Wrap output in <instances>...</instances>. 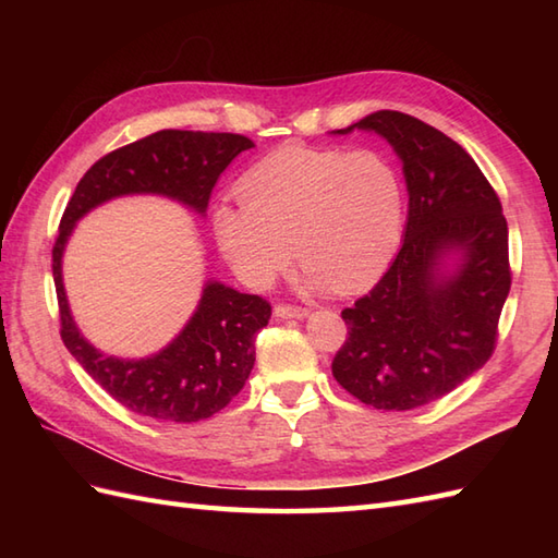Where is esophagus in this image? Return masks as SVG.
Segmentation results:
<instances>
[{"mask_svg": "<svg viewBox=\"0 0 558 558\" xmlns=\"http://www.w3.org/2000/svg\"><path fill=\"white\" fill-rule=\"evenodd\" d=\"M276 318H306L310 316V310H302V306H290V304H278L272 310Z\"/></svg>", "mask_w": 558, "mask_h": 558, "instance_id": "esophagus-1", "label": "esophagus"}]
</instances>
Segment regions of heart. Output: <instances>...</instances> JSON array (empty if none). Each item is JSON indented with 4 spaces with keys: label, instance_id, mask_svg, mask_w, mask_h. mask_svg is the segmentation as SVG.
I'll list each match as a JSON object with an SVG mask.
<instances>
[{
    "label": "heart",
    "instance_id": "b5f03b06",
    "mask_svg": "<svg viewBox=\"0 0 558 558\" xmlns=\"http://www.w3.org/2000/svg\"><path fill=\"white\" fill-rule=\"evenodd\" d=\"M240 198L216 208L213 232L254 290L292 266V245L310 290H364L390 264L405 222L400 174L374 148H278L242 177Z\"/></svg>",
    "mask_w": 558,
    "mask_h": 558
}]
</instances>
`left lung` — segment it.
<instances>
[{
  "label": "left lung",
  "mask_w": 558,
  "mask_h": 558,
  "mask_svg": "<svg viewBox=\"0 0 558 558\" xmlns=\"http://www.w3.org/2000/svg\"><path fill=\"white\" fill-rule=\"evenodd\" d=\"M393 146L408 184L405 240L386 276L342 312L336 381L376 410H414L482 369L511 290L508 225L487 177L453 138L378 110L348 129Z\"/></svg>",
  "instance_id": "obj_1"
}]
</instances>
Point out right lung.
<instances>
[{
    "instance_id": "add662e5",
    "label": "right lung",
    "mask_w": 558,
    "mask_h": 558,
    "mask_svg": "<svg viewBox=\"0 0 558 558\" xmlns=\"http://www.w3.org/2000/svg\"><path fill=\"white\" fill-rule=\"evenodd\" d=\"M248 148H254V141L240 134L162 129L93 165L81 177L59 222L52 276L64 345L93 381L144 417L192 424L228 405L254 369V338L268 324L270 304L258 294L206 280L192 318L160 352L141 360L102 354L83 338L69 310L62 280L66 242L86 213L120 196H165L206 216L218 177Z\"/></svg>"
}]
</instances>
